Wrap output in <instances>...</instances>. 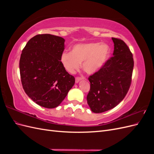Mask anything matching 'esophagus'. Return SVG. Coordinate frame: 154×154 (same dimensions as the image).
Listing matches in <instances>:
<instances>
[{
	"mask_svg": "<svg viewBox=\"0 0 154 154\" xmlns=\"http://www.w3.org/2000/svg\"><path fill=\"white\" fill-rule=\"evenodd\" d=\"M83 79H84V78H83V77H82V78H81V77H76V79H75V82H76V83H78L80 80H83Z\"/></svg>",
	"mask_w": 154,
	"mask_h": 154,
	"instance_id": "1",
	"label": "esophagus"
}]
</instances>
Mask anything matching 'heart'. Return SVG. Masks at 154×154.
Here are the masks:
<instances>
[{
    "instance_id": "heart-1",
    "label": "heart",
    "mask_w": 154,
    "mask_h": 154,
    "mask_svg": "<svg viewBox=\"0 0 154 154\" xmlns=\"http://www.w3.org/2000/svg\"><path fill=\"white\" fill-rule=\"evenodd\" d=\"M110 53L109 45L100 42L78 44L74 46L71 52L64 51L61 54L63 67L71 74L82 67L88 74H93L103 67Z\"/></svg>"
}]
</instances>
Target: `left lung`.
<instances>
[{"label":"left lung","instance_id":"1","mask_svg":"<svg viewBox=\"0 0 154 154\" xmlns=\"http://www.w3.org/2000/svg\"><path fill=\"white\" fill-rule=\"evenodd\" d=\"M113 56L103 67L88 77L91 83L87 100L91 110L101 113L113 109L127 95L131 85L133 55L122 40L112 38Z\"/></svg>","mask_w":154,"mask_h":154}]
</instances>
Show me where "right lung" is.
I'll list each match as a JSON object with an SVG mask.
<instances>
[{
  "label": "right lung",
  "mask_w": 154,
  "mask_h": 154,
  "mask_svg": "<svg viewBox=\"0 0 154 154\" xmlns=\"http://www.w3.org/2000/svg\"><path fill=\"white\" fill-rule=\"evenodd\" d=\"M65 40L50 34L37 35L22 51L19 68L23 88L36 104L58 106L75 83L60 61Z\"/></svg>",
  "instance_id": "obj_1"
}]
</instances>
